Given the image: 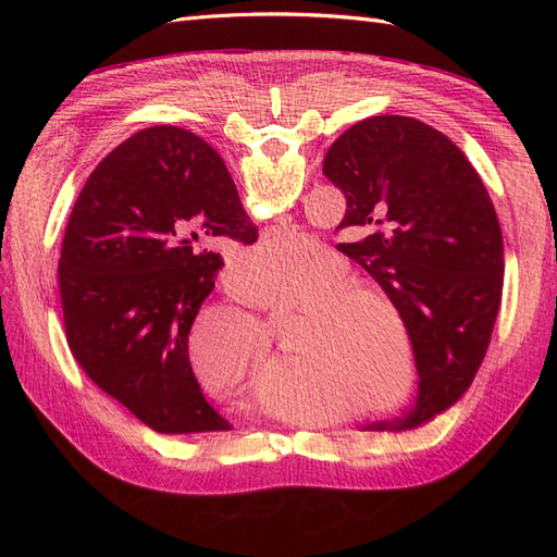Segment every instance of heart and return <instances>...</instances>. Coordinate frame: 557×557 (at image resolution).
<instances>
[{"instance_id": "b5f03b06", "label": "heart", "mask_w": 557, "mask_h": 557, "mask_svg": "<svg viewBox=\"0 0 557 557\" xmlns=\"http://www.w3.org/2000/svg\"><path fill=\"white\" fill-rule=\"evenodd\" d=\"M305 232H272L248 258L252 267L285 274H252L246 290L272 313H299L269 383L290 399L348 416L385 413L407 399L416 381V346L397 299L372 283H356L346 258L313 250ZM260 325L237 309H211L188 336L195 372L215 387L246 383L264 360Z\"/></svg>"}]
</instances>
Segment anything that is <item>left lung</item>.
Instances as JSON below:
<instances>
[{
	"instance_id": "1",
	"label": "left lung",
	"mask_w": 557,
	"mask_h": 557,
	"mask_svg": "<svg viewBox=\"0 0 557 557\" xmlns=\"http://www.w3.org/2000/svg\"><path fill=\"white\" fill-rule=\"evenodd\" d=\"M346 195L358 242L339 244L409 318L418 393L411 409L364 430H409L458 401L491 344L504 248L493 201L446 134L407 115L348 127L323 162Z\"/></svg>"
}]
</instances>
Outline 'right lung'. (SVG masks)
I'll return each instance as SVG.
<instances>
[{"label":"right lung","mask_w":557,"mask_h":557,"mask_svg":"<svg viewBox=\"0 0 557 557\" xmlns=\"http://www.w3.org/2000/svg\"><path fill=\"white\" fill-rule=\"evenodd\" d=\"M197 234L258 239L223 158L158 125L97 164L66 223L60 297L86 374L162 434L232 430L193 374L188 334L223 260Z\"/></svg>","instance_id":"right-lung-1"}]
</instances>
